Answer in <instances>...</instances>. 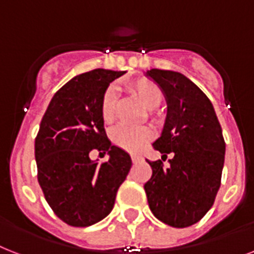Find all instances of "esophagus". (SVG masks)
Returning <instances> with one entry per match:
<instances>
[{"label":"esophagus","mask_w":254,"mask_h":254,"mask_svg":"<svg viewBox=\"0 0 254 254\" xmlns=\"http://www.w3.org/2000/svg\"><path fill=\"white\" fill-rule=\"evenodd\" d=\"M139 160H142V158L139 155H131V162L133 163H137V162H139Z\"/></svg>","instance_id":"obj_1"}]
</instances>
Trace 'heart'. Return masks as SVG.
Masks as SVG:
<instances>
[{"mask_svg": "<svg viewBox=\"0 0 254 254\" xmlns=\"http://www.w3.org/2000/svg\"><path fill=\"white\" fill-rule=\"evenodd\" d=\"M127 87L147 109H155L162 104V88L152 80H134L129 83ZM115 108H116V94L113 88H108L103 95L102 102H100V116L106 124H111L115 119ZM151 137L152 131L148 127L131 129L127 127H119L111 134L113 145L129 152L139 151L151 139Z\"/></svg>", "mask_w": 254, "mask_h": 254, "instance_id": "obj_1", "label": "heart"}]
</instances>
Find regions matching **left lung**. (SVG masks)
Here are the masks:
<instances>
[{
  "instance_id": "8db88e82",
  "label": "left lung",
  "mask_w": 254,
  "mask_h": 254,
  "mask_svg": "<svg viewBox=\"0 0 254 254\" xmlns=\"http://www.w3.org/2000/svg\"><path fill=\"white\" fill-rule=\"evenodd\" d=\"M145 75L162 88L167 117L154 148L166 156L150 162L151 179L145 184L152 214L171 227L184 228L201 220L219 190L224 164L222 127L209 98L184 74L151 69Z\"/></svg>"
}]
</instances>
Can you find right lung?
Returning <instances> with one entry per match:
<instances>
[{
    "instance_id": "right-lung-1",
    "label": "right lung",
    "mask_w": 254,
    "mask_h": 254,
    "mask_svg": "<svg viewBox=\"0 0 254 254\" xmlns=\"http://www.w3.org/2000/svg\"><path fill=\"white\" fill-rule=\"evenodd\" d=\"M127 71L95 69L64 84L49 103L35 139L38 180L51 209L73 227H88L113 209L131 167L130 155L112 145L100 116L109 83ZM108 152V162L89 159Z\"/></svg>"
}]
</instances>
